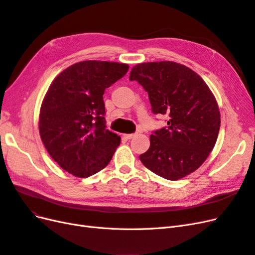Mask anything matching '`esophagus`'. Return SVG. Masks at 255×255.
Listing matches in <instances>:
<instances>
[{"label":"esophagus","instance_id":"obj_1","mask_svg":"<svg viewBox=\"0 0 255 255\" xmlns=\"http://www.w3.org/2000/svg\"><path fill=\"white\" fill-rule=\"evenodd\" d=\"M137 134L136 133H133V134H126L125 137L127 138V139H132V138H134Z\"/></svg>","mask_w":255,"mask_h":255}]
</instances>
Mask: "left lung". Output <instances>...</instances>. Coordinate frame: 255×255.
<instances>
[{
  "label": "left lung",
  "mask_w": 255,
  "mask_h": 255,
  "mask_svg": "<svg viewBox=\"0 0 255 255\" xmlns=\"http://www.w3.org/2000/svg\"><path fill=\"white\" fill-rule=\"evenodd\" d=\"M130 81L148 92L153 114L166 115L167 127L153 132L141 163L164 179L176 181L201 166L217 140L220 113L200 75L174 61L133 67Z\"/></svg>",
  "instance_id": "obj_1"
}]
</instances>
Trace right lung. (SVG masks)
<instances>
[{
    "mask_svg": "<svg viewBox=\"0 0 255 255\" xmlns=\"http://www.w3.org/2000/svg\"><path fill=\"white\" fill-rule=\"evenodd\" d=\"M128 65L85 60L60 72L47 91L39 115L41 140L67 172L88 177L105 168L120 144L106 129L103 95Z\"/></svg>",
    "mask_w": 255,
    "mask_h": 255,
    "instance_id": "1",
    "label": "right lung"
}]
</instances>
